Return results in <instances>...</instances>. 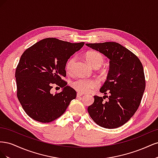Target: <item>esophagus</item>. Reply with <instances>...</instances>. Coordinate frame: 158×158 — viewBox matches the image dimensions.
<instances>
[{"mask_svg":"<svg viewBox=\"0 0 158 158\" xmlns=\"http://www.w3.org/2000/svg\"><path fill=\"white\" fill-rule=\"evenodd\" d=\"M82 94H81V93H80V92H78L77 93V94H76V96H77V98H80V97H81V96H82Z\"/></svg>","mask_w":158,"mask_h":158,"instance_id":"obj_1","label":"esophagus"}]
</instances>
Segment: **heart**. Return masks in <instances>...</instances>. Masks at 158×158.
Masks as SVG:
<instances>
[{"label":"heart","mask_w":158,"mask_h":158,"mask_svg":"<svg viewBox=\"0 0 158 158\" xmlns=\"http://www.w3.org/2000/svg\"><path fill=\"white\" fill-rule=\"evenodd\" d=\"M86 59L88 63L93 67L101 66L103 62L104 58L103 55L97 51H91L86 55ZM76 63V58L73 57L70 59L66 64V69L68 73H71L73 71L74 66ZM99 85V82L96 80L87 79V78H78L71 82V86L74 89L80 93H88L94 89L97 88Z\"/></svg>","instance_id":"heart-1"}]
</instances>
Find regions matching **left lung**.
Masks as SVG:
<instances>
[{"instance_id":"1","label":"left lung","mask_w":158,"mask_h":158,"mask_svg":"<svg viewBox=\"0 0 158 158\" xmlns=\"http://www.w3.org/2000/svg\"><path fill=\"white\" fill-rule=\"evenodd\" d=\"M110 59L106 82L100 92L109 101L94 95V102L88 107L93 121L100 127L115 128L128 122L139 107L146 87L142 64L138 56L116 42L86 44Z\"/></svg>"}]
</instances>
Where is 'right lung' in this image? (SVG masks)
<instances>
[{
	"label": "right lung",
	"instance_id": "1",
	"mask_svg": "<svg viewBox=\"0 0 158 158\" xmlns=\"http://www.w3.org/2000/svg\"><path fill=\"white\" fill-rule=\"evenodd\" d=\"M84 42L72 44L56 38H46L27 48L16 69L17 97L28 116L41 123H50L63 114L76 92L63 78L70 56L79 51ZM57 85L64 89L52 94Z\"/></svg>",
	"mask_w": 158,
	"mask_h": 158
}]
</instances>
